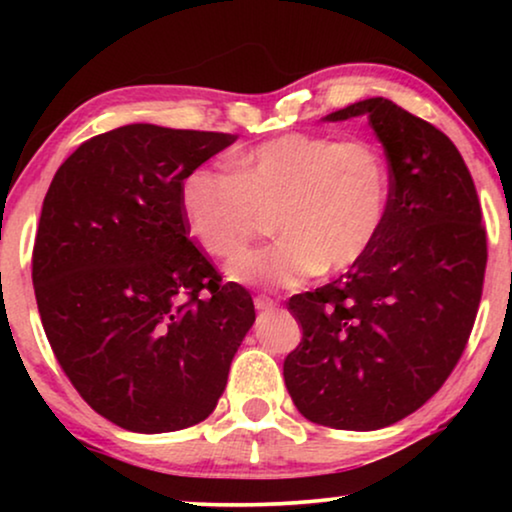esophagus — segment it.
I'll return each mask as SVG.
<instances>
[{"label": "esophagus", "mask_w": 512, "mask_h": 512, "mask_svg": "<svg viewBox=\"0 0 512 512\" xmlns=\"http://www.w3.org/2000/svg\"><path fill=\"white\" fill-rule=\"evenodd\" d=\"M277 305V300H272L270 296H256L254 298V307L258 312H263V310H272V307Z\"/></svg>", "instance_id": "34e87169"}]
</instances>
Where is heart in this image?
<instances>
[{
    "label": "heart",
    "mask_w": 512,
    "mask_h": 512,
    "mask_svg": "<svg viewBox=\"0 0 512 512\" xmlns=\"http://www.w3.org/2000/svg\"><path fill=\"white\" fill-rule=\"evenodd\" d=\"M391 174L377 146L291 132L233 158L228 172L198 167L181 179L186 228L209 256L236 258L276 216L283 237L237 259L228 275L298 284L342 272L373 249L389 214Z\"/></svg>",
    "instance_id": "obj_1"
}]
</instances>
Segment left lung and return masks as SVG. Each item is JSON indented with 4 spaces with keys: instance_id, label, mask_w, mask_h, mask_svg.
Wrapping results in <instances>:
<instances>
[{
    "instance_id": "8db88e82",
    "label": "left lung",
    "mask_w": 512,
    "mask_h": 512,
    "mask_svg": "<svg viewBox=\"0 0 512 512\" xmlns=\"http://www.w3.org/2000/svg\"><path fill=\"white\" fill-rule=\"evenodd\" d=\"M366 116L391 174L389 214L373 249L289 310L303 340L284 382L305 419L345 431L396 424L457 366L478 314L487 233L471 172L431 123L384 97L333 111Z\"/></svg>"
}]
</instances>
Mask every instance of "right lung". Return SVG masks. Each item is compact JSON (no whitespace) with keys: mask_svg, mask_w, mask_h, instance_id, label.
<instances>
[{"mask_svg":"<svg viewBox=\"0 0 512 512\" xmlns=\"http://www.w3.org/2000/svg\"><path fill=\"white\" fill-rule=\"evenodd\" d=\"M237 135L132 123L83 142L48 186L32 284L46 338L97 415L167 433L212 415L254 326L249 291L188 237L181 179Z\"/></svg>","mask_w":512,"mask_h":512,"instance_id":"right-lung-1","label":"right lung"}]
</instances>
